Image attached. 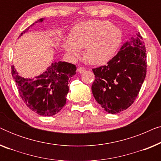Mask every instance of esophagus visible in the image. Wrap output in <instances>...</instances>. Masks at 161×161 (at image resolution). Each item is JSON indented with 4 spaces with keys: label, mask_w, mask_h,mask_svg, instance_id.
<instances>
[{
    "label": "esophagus",
    "mask_w": 161,
    "mask_h": 161,
    "mask_svg": "<svg viewBox=\"0 0 161 161\" xmlns=\"http://www.w3.org/2000/svg\"><path fill=\"white\" fill-rule=\"evenodd\" d=\"M78 71L79 73H83V72H84L86 71V69H85L84 67H79L78 69Z\"/></svg>",
    "instance_id": "1"
}]
</instances>
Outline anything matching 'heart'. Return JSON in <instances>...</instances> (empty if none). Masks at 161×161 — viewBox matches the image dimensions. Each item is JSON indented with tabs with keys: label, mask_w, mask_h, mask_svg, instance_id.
Instances as JSON below:
<instances>
[{
	"label": "heart",
	"mask_w": 161,
	"mask_h": 161,
	"mask_svg": "<svg viewBox=\"0 0 161 161\" xmlns=\"http://www.w3.org/2000/svg\"><path fill=\"white\" fill-rule=\"evenodd\" d=\"M122 40L121 30L108 21L89 20L73 26L63 47L72 58L80 56V49L86 47V58L92 64L101 65L113 58Z\"/></svg>",
	"instance_id": "1"
}]
</instances>
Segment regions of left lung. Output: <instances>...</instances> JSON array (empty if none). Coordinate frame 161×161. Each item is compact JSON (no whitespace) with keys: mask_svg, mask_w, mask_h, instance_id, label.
Wrapping results in <instances>:
<instances>
[{"mask_svg":"<svg viewBox=\"0 0 161 161\" xmlns=\"http://www.w3.org/2000/svg\"><path fill=\"white\" fill-rule=\"evenodd\" d=\"M95 80L92 92L109 114L120 113L133 104L147 73V55L139 33L123 44L106 66L92 69Z\"/></svg>","mask_w":161,"mask_h":161,"instance_id":"obj_1","label":"left lung"}]
</instances>
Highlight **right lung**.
<instances>
[{"label":"right lung","mask_w":161,"mask_h":161,"mask_svg":"<svg viewBox=\"0 0 161 161\" xmlns=\"http://www.w3.org/2000/svg\"><path fill=\"white\" fill-rule=\"evenodd\" d=\"M41 18L24 31L19 37L35 24L42 23ZM76 74V67L64 61H53L42 73L34 78H23L12 66V75L19 96L31 110L40 116H50L58 113L67 102L69 82Z\"/></svg>","instance_id":"add662e5"}]
</instances>
